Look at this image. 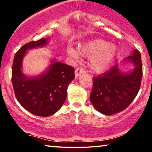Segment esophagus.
Listing matches in <instances>:
<instances>
[{"label": "esophagus", "mask_w": 152, "mask_h": 152, "mask_svg": "<svg viewBox=\"0 0 152 152\" xmlns=\"http://www.w3.org/2000/svg\"><path fill=\"white\" fill-rule=\"evenodd\" d=\"M85 73H86V71L83 69H82V68H77L75 70V76H76V77H78L80 75L85 74Z\"/></svg>", "instance_id": "34e87169"}]
</instances>
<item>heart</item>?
I'll list each match as a JSON object with an SVG mask.
<instances>
[{
    "mask_svg": "<svg viewBox=\"0 0 152 152\" xmlns=\"http://www.w3.org/2000/svg\"><path fill=\"white\" fill-rule=\"evenodd\" d=\"M78 51L83 56L90 57V66L94 72L102 74L107 71L112 66L118 55V47L105 40L94 38L78 46ZM68 55L75 61L80 59V54L74 48L66 49Z\"/></svg>",
    "mask_w": 152,
    "mask_h": 152,
    "instance_id": "heart-1",
    "label": "heart"
}]
</instances>
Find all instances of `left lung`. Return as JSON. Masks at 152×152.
<instances>
[{
    "mask_svg": "<svg viewBox=\"0 0 152 152\" xmlns=\"http://www.w3.org/2000/svg\"><path fill=\"white\" fill-rule=\"evenodd\" d=\"M130 63L132 70L121 71L115 64L108 72L94 78L90 100L94 107L102 114L110 116L126 109L137 96L142 78V63L140 52L134 49L132 55L124 60Z\"/></svg>",
    "mask_w": 152,
    "mask_h": 152,
    "instance_id": "8db88e82",
    "label": "left lung"
}]
</instances>
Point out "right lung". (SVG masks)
Segmentation results:
<instances>
[{"instance_id": "1", "label": "right lung", "mask_w": 152, "mask_h": 152, "mask_svg": "<svg viewBox=\"0 0 152 152\" xmlns=\"http://www.w3.org/2000/svg\"><path fill=\"white\" fill-rule=\"evenodd\" d=\"M50 37L31 41L15 53L12 67V83L18 102L26 110L39 116H51L65 102L67 88L74 79V69L53 58L41 74L27 76L23 72V61L27 51L42 48Z\"/></svg>"}]
</instances>
